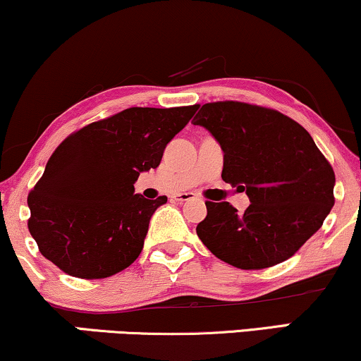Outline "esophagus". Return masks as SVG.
Segmentation results:
<instances>
[{
	"label": "esophagus",
	"instance_id": "1",
	"mask_svg": "<svg viewBox=\"0 0 361 361\" xmlns=\"http://www.w3.org/2000/svg\"><path fill=\"white\" fill-rule=\"evenodd\" d=\"M172 199L177 202H185V201H190V199H194V194H176L172 195Z\"/></svg>",
	"mask_w": 361,
	"mask_h": 361
}]
</instances>
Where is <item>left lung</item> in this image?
Returning <instances> with one entry per match:
<instances>
[{
	"instance_id": "1",
	"label": "left lung",
	"mask_w": 361,
	"mask_h": 361,
	"mask_svg": "<svg viewBox=\"0 0 361 361\" xmlns=\"http://www.w3.org/2000/svg\"><path fill=\"white\" fill-rule=\"evenodd\" d=\"M206 127L224 152L222 180L246 190L244 212L206 202L197 235L221 261L264 269L286 261L323 226L335 195V172L300 123L278 110L224 100L202 105Z\"/></svg>"
}]
</instances>
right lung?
<instances>
[{"label":"right lung","mask_w":361,"mask_h":361,"mask_svg":"<svg viewBox=\"0 0 361 361\" xmlns=\"http://www.w3.org/2000/svg\"><path fill=\"white\" fill-rule=\"evenodd\" d=\"M197 105L132 106L70 133L28 194L30 234L63 273L109 278L139 257L155 209L133 192L140 172L159 167L164 149Z\"/></svg>","instance_id":"1"}]
</instances>
